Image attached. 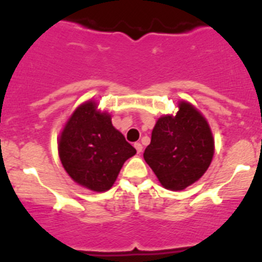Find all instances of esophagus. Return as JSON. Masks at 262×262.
I'll list each match as a JSON object with an SVG mask.
<instances>
[{
	"instance_id": "1",
	"label": "esophagus",
	"mask_w": 262,
	"mask_h": 262,
	"mask_svg": "<svg viewBox=\"0 0 262 262\" xmlns=\"http://www.w3.org/2000/svg\"><path fill=\"white\" fill-rule=\"evenodd\" d=\"M135 147H136V150H137L138 154L142 152V150H143L142 144H140V143H135Z\"/></svg>"
}]
</instances>
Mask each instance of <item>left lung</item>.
I'll list each match as a JSON object with an SVG mask.
<instances>
[{
  "label": "left lung",
  "instance_id": "1",
  "mask_svg": "<svg viewBox=\"0 0 262 262\" xmlns=\"http://www.w3.org/2000/svg\"><path fill=\"white\" fill-rule=\"evenodd\" d=\"M214 151L213 132L207 119L194 105L181 100L175 116L159 117L143 156L159 183L178 191L204 175Z\"/></svg>",
  "mask_w": 262,
  "mask_h": 262
}]
</instances>
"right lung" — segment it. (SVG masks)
Instances as JSON below:
<instances>
[{
	"label": "right lung",
	"instance_id": "1",
	"mask_svg": "<svg viewBox=\"0 0 262 262\" xmlns=\"http://www.w3.org/2000/svg\"><path fill=\"white\" fill-rule=\"evenodd\" d=\"M66 172L81 187L104 192L112 188L126 159L136 155L122 132L113 126L111 115L87 100L67 119L58 140Z\"/></svg>",
	"mask_w": 262,
	"mask_h": 262
}]
</instances>
